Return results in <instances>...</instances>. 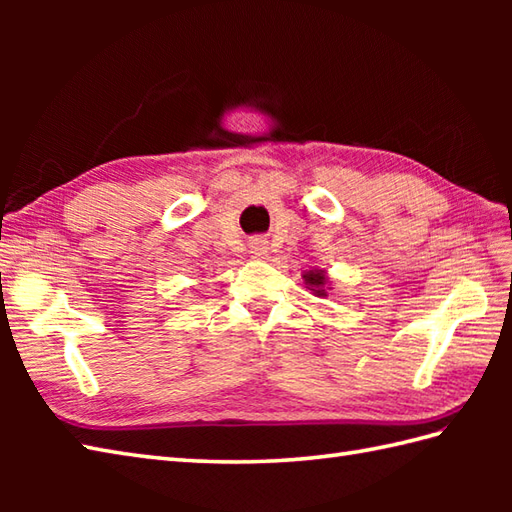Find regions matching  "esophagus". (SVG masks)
Instances as JSON below:
<instances>
[{"instance_id": "esophagus-1", "label": "esophagus", "mask_w": 512, "mask_h": 512, "mask_svg": "<svg viewBox=\"0 0 512 512\" xmlns=\"http://www.w3.org/2000/svg\"><path fill=\"white\" fill-rule=\"evenodd\" d=\"M266 250H268L266 237H253V239H250V253H253L255 257H264Z\"/></svg>"}]
</instances>
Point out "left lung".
Returning <instances> with one entry per match:
<instances>
[{
  "mask_svg": "<svg viewBox=\"0 0 512 512\" xmlns=\"http://www.w3.org/2000/svg\"><path fill=\"white\" fill-rule=\"evenodd\" d=\"M303 277H306V284H310V286H312V290L317 292V295H323V290H321L323 281H325V277H323V270H321V273H310V275H303Z\"/></svg>",
  "mask_w": 512,
  "mask_h": 512,
  "instance_id": "8db88e82",
  "label": "left lung"
}]
</instances>
